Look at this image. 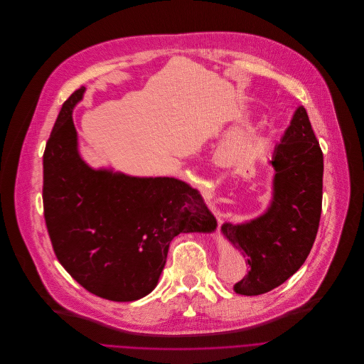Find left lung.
<instances>
[{
    "label": "left lung",
    "instance_id": "left-lung-1",
    "mask_svg": "<svg viewBox=\"0 0 364 364\" xmlns=\"http://www.w3.org/2000/svg\"><path fill=\"white\" fill-rule=\"evenodd\" d=\"M269 164L275 175L268 209L250 223H227L221 228L250 264L248 274L234 285L242 296L265 294L296 274L318 231L323 152L303 106L296 110Z\"/></svg>",
    "mask_w": 364,
    "mask_h": 364
}]
</instances>
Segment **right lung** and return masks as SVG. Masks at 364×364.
<instances>
[{
    "mask_svg": "<svg viewBox=\"0 0 364 364\" xmlns=\"http://www.w3.org/2000/svg\"><path fill=\"white\" fill-rule=\"evenodd\" d=\"M57 116L43 156V205L54 254L92 294L134 301L156 287L171 241L213 216L200 195L175 178H136L90 168L79 155L73 109Z\"/></svg>",
    "mask_w": 364,
    "mask_h": 364,
    "instance_id": "1",
    "label": "right lung"
}]
</instances>
